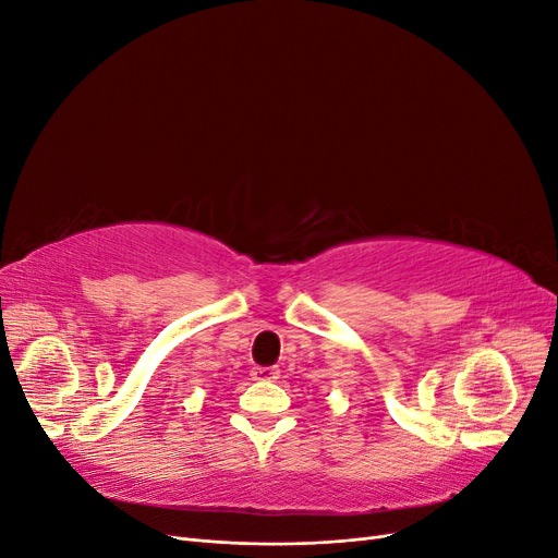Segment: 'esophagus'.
Returning a JSON list of instances; mask_svg holds the SVG:
<instances>
[{
  "mask_svg": "<svg viewBox=\"0 0 558 558\" xmlns=\"http://www.w3.org/2000/svg\"><path fill=\"white\" fill-rule=\"evenodd\" d=\"M251 377L256 381H277L279 379V369L277 367H253Z\"/></svg>",
  "mask_w": 558,
  "mask_h": 558,
  "instance_id": "1",
  "label": "esophagus"
}]
</instances>
